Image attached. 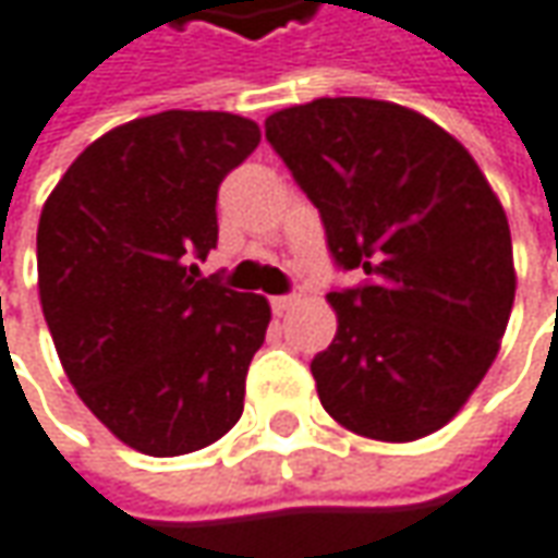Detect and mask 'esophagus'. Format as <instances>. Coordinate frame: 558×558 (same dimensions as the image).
<instances>
[{
	"instance_id": "esophagus-1",
	"label": "esophagus",
	"mask_w": 558,
	"mask_h": 558,
	"mask_svg": "<svg viewBox=\"0 0 558 558\" xmlns=\"http://www.w3.org/2000/svg\"><path fill=\"white\" fill-rule=\"evenodd\" d=\"M296 305H300V296H296V293H290V296H275V300H271L275 315H283V312H290V308H296Z\"/></svg>"
}]
</instances>
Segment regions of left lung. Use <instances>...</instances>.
<instances>
[{"label":"left lung","mask_w":558,"mask_h":558,"mask_svg":"<svg viewBox=\"0 0 558 558\" xmlns=\"http://www.w3.org/2000/svg\"><path fill=\"white\" fill-rule=\"evenodd\" d=\"M265 136L368 278L333 290L337 333L312 359L325 412L409 444L440 430L494 365L515 303L512 233L469 149L422 111L337 96L290 106Z\"/></svg>","instance_id":"left-lung-1"}]
</instances>
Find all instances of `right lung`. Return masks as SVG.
<instances>
[{
  "label": "right lung",
  "instance_id": "obj_1",
  "mask_svg": "<svg viewBox=\"0 0 558 558\" xmlns=\"http://www.w3.org/2000/svg\"><path fill=\"white\" fill-rule=\"evenodd\" d=\"M231 111H158L89 143L37 228L43 315L84 405L146 456L221 440L271 305L199 278L218 243V186L258 146Z\"/></svg>",
  "mask_w": 558,
  "mask_h": 558
}]
</instances>
